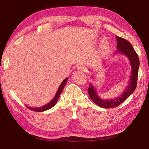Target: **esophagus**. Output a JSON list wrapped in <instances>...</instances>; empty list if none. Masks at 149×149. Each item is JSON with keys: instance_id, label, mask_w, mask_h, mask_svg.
<instances>
[{"instance_id": "34e87169", "label": "esophagus", "mask_w": 149, "mask_h": 149, "mask_svg": "<svg viewBox=\"0 0 149 149\" xmlns=\"http://www.w3.org/2000/svg\"><path fill=\"white\" fill-rule=\"evenodd\" d=\"M77 70L81 72H85L86 68L83 65H79V66H77Z\"/></svg>"}]
</instances>
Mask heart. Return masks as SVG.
<instances>
[{
    "instance_id": "1",
    "label": "heart",
    "mask_w": 149,
    "mask_h": 149,
    "mask_svg": "<svg viewBox=\"0 0 149 149\" xmlns=\"http://www.w3.org/2000/svg\"><path fill=\"white\" fill-rule=\"evenodd\" d=\"M109 42L107 41V40L106 39H103V41H102V45H103V46H104V47H107L108 46H109Z\"/></svg>"
}]
</instances>
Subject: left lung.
<instances>
[{
  "mask_svg": "<svg viewBox=\"0 0 149 149\" xmlns=\"http://www.w3.org/2000/svg\"><path fill=\"white\" fill-rule=\"evenodd\" d=\"M117 40V48L116 54H122L129 59L130 61V65L131 66V75H130V79L128 83V85L126 88L118 97L111 100H102L97 94V92L95 89V87L92 83H90L88 92L91 100L101 107L104 109H110L119 106L124 102L129 96L134 92L137 86V79L138 76V70L139 66V57L135 52L134 49L132 47L131 44L123 38L116 36Z\"/></svg>",
  "mask_w": 149,
  "mask_h": 149,
  "instance_id": "1",
  "label": "left lung"
}]
</instances>
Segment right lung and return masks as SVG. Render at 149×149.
I'll return each mask as SVG.
<instances>
[{"label": "right lung", "mask_w": 149, "mask_h": 149, "mask_svg": "<svg viewBox=\"0 0 149 149\" xmlns=\"http://www.w3.org/2000/svg\"><path fill=\"white\" fill-rule=\"evenodd\" d=\"M67 80H68V77L66 78L65 79H64L63 81V82L61 83L59 88H58V90H57V91L56 92V94H55V97L53 98V100L49 101L48 103H47L46 104H45V105H44L42 107H40L33 108V107H28V106H27V107L29 109H30L31 110H33V111H36V112H42V111H45V110H47L48 109H50L51 108H52L54 106H55V104L57 103V102L58 100H59V96L61 94V92H62L64 87H65V85H66Z\"/></svg>", "instance_id": "1"}]
</instances>
